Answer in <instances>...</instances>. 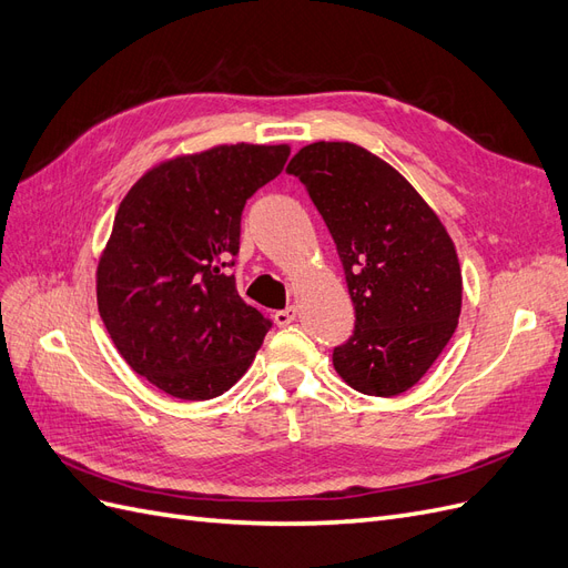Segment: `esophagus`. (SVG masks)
I'll use <instances>...</instances> for the list:
<instances>
[{
	"instance_id": "1",
	"label": "esophagus",
	"mask_w": 568,
	"mask_h": 568,
	"mask_svg": "<svg viewBox=\"0 0 568 568\" xmlns=\"http://www.w3.org/2000/svg\"><path fill=\"white\" fill-rule=\"evenodd\" d=\"M296 317H298V311L294 305H288L286 311H277L274 313V322H277L280 326H288L291 322H296Z\"/></svg>"
}]
</instances>
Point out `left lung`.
<instances>
[{"mask_svg": "<svg viewBox=\"0 0 568 568\" xmlns=\"http://www.w3.org/2000/svg\"><path fill=\"white\" fill-rule=\"evenodd\" d=\"M286 173L329 227L355 305L334 369L365 395L405 393L457 329L462 272L448 230L398 170L357 144H307Z\"/></svg>", "mask_w": 568, "mask_h": 568, "instance_id": "left-lung-1", "label": "left lung"}]
</instances>
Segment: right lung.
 Masks as SVG:
<instances>
[{
    "label": "right lung",
    "mask_w": 568,
    "mask_h": 568,
    "mask_svg": "<svg viewBox=\"0 0 568 568\" xmlns=\"http://www.w3.org/2000/svg\"><path fill=\"white\" fill-rule=\"evenodd\" d=\"M288 144H220L151 168L120 201L99 257V315L125 363L180 400H211L251 367L272 322L236 294L246 201Z\"/></svg>",
    "instance_id": "add662e5"
}]
</instances>
